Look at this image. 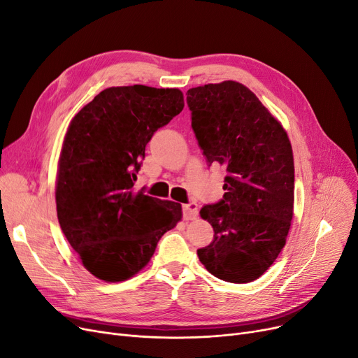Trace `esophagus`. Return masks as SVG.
Segmentation results:
<instances>
[{
    "label": "esophagus",
    "instance_id": "esophagus-1",
    "mask_svg": "<svg viewBox=\"0 0 358 358\" xmlns=\"http://www.w3.org/2000/svg\"><path fill=\"white\" fill-rule=\"evenodd\" d=\"M197 203L196 201H190L187 205H182V215H184V220L185 221H193L197 217Z\"/></svg>",
    "mask_w": 358,
    "mask_h": 358
}]
</instances>
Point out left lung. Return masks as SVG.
<instances>
[{
  "label": "left lung",
  "instance_id": "8db88e82",
  "mask_svg": "<svg viewBox=\"0 0 358 358\" xmlns=\"http://www.w3.org/2000/svg\"><path fill=\"white\" fill-rule=\"evenodd\" d=\"M192 129L209 165L227 168L224 197L200 209L215 236L199 260L227 282H252L285 245L294 209V158L284 127L238 82L187 90Z\"/></svg>",
  "mask_w": 358,
  "mask_h": 358
}]
</instances>
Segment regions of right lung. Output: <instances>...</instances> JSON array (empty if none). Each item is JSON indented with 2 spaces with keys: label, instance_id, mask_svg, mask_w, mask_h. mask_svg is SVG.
<instances>
[{
  "label": "right lung",
  "instance_id": "obj_1",
  "mask_svg": "<svg viewBox=\"0 0 358 358\" xmlns=\"http://www.w3.org/2000/svg\"><path fill=\"white\" fill-rule=\"evenodd\" d=\"M184 108L182 92L108 87L74 115L64 137L55 201L61 229L83 266L105 282L142 271L181 205L134 190L153 133Z\"/></svg>",
  "mask_w": 358,
  "mask_h": 358
}]
</instances>
